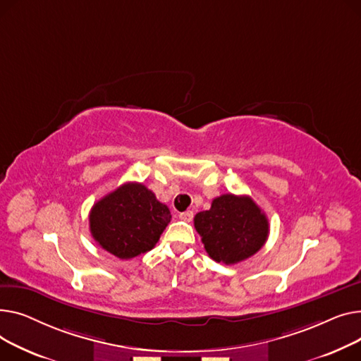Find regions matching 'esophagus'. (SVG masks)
I'll return each instance as SVG.
<instances>
[{
  "label": "esophagus",
  "mask_w": 361,
  "mask_h": 361,
  "mask_svg": "<svg viewBox=\"0 0 361 361\" xmlns=\"http://www.w3.org/2000/svg\"><path fill=\"white\" fill-rule=\"evenodd\" d=\"M179 219L189 223V221H192L194 213H192V211H185V213H180V214H179Z\"/></svg>",
  "instance_id": "obj_1"
}]
</instances>
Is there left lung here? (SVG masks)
Segmentation results:
<instances>
[{"label": "left lung", "instance_id": "8db88e82", "mask_svg": "<svg viewBox=\"0 0 361 361\" xmlns=\"http://www.w3.org/2000/svg\"><path fill=\"white\" fill-rule=\"evenodd\" d=\"M194 226L209 258L226 265L250 258L265 245L268 219L250 197L224 194L201 211Z\"/></svg>", "mask_w": 361, "mask_h": 361}]
</instances>
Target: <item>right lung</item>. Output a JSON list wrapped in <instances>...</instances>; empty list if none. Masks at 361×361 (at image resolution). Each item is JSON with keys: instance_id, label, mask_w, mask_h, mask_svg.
Segmentation results:
<instances>
[{"instance_id": "1", "label": "right lung", "mask_w": 361, "mask_h": 361, "mask_svg": "<svg viewBox=\"0 0 361 361\" xmlns=\"http://www.w3.org/2000/svg\"><path fill=\"white\" fill-rule=\"evenodd\" d=\"M171 219V209L150 189L128 182L93 205L89 223L100 247L119 259H131L156 246Z\"/></svg>"}]
</instances>
